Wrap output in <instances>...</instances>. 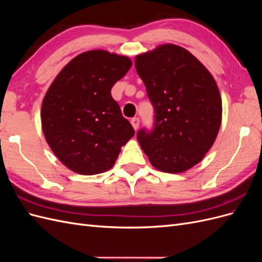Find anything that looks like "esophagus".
I'll return each mask as SVG.
<instances>
[{
  "label": "esophagus",
  "mask_w": 262,
  "mask_h": 262,
  "mask_svg": "<svg viewBox=\"0 0 262 262\" xmlns=\"http://www.w3.org/2000/svg\"><path fill=\"white\" fill-rule=\"evenodd\" d=\"M131 124L134 128V130H138L139 129V125H140V119L139 118H133L131 119Z\"/></svg>",
  "instance_id": "34e87169"
}]
</instances>
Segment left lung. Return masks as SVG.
<instances>
[{"mask_svg":"<svg viewBox=\"0 0 262 262\" xmlns=\"http://www.w3.org/2000/svg\"><path fill=\"white\" fill-rule=\"evenodd\" d=\"M136 69L155 112L153 130L137 134L142 149L161 171L193 167L212 147L221 126L215 80L192 53L172 43L137 55Z\"/></svg>","mask_w":262,"mask_h":262,"instance_id":"8db88e82","label":"left lung"}]
</instances>
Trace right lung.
<instances>
[{
    "instance_id": "obj_1",
    "label": "right lung",
    "mask_w": 262,
    "mask_h": 262,
    "mask_svg": "<svg viewBox=\"0 0 262 262\" xmlns=\"http://www.w3.org/2000/svg\"><path fill=\"white\" fill-rule=\"evenodd\" d=\"M131 66L124 55L86 51L71 60L47 91L41 106L42 132L69 169L81 175L107 171L121 146L134 136L110 93Z\"/></svg>"
}]
</instances>
